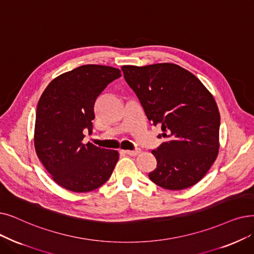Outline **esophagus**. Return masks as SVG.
<instances>
[{"label": "esophagus", "mask_w": 254, "mask_h": 254, "mask_svg": "<svg viewBox=\"0 0 254 254\" xmlns=\"http://www.w3.org/2000/svg\"><path fill=\"white\" fill-rule=\"evenodd\" d=\"M124 152L128 154V156H137V154H139L141 152V149L137 148L135 150H124Z\"/></svg>", "instance_id": "esophagus-1"}]
</instances>
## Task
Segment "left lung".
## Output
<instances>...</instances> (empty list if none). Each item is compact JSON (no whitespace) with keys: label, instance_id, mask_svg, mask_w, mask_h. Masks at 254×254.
I'll use <instances>...</instances> for the list:
<instances>
[{"label":"left lung","instance_id":"8db88e82","mask_svg":"<svg viewBox=\"0 0 254 254\" xmlns=\"http://www.w3.org/2000/svg\"><path fill=\"white\" fill-rule=\"evenodd\" d=\"M125 79L135 91L150 123L162 125L164 141L151 153L157 168L151 182L178 191L196 185L219 152L220 113L212 93L180 65H125Z\"/></svg>","mask_w":254,"mask_h":254}]
</instances>
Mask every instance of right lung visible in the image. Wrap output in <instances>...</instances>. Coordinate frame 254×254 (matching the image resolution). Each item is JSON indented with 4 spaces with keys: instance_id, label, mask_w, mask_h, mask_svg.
Masks as SVG:
<instances>
[{
    "instance_id": "1",
    "label": "right lung",
    "mask_w": 254,
    "mask_h": 254,
    "mask_svg": "<svg viewBox=\"0 0 254 254\" xmlns=\"http://www.w3.org/2000/svg\"><path fill=\"white\" fill-rule=\"evenodd\" d=\"M118 68L87 64L55 78L41 94L36 110L34 146L52 179L72 192H90L111 176L117 150L83 143L84 129L92 133L97 96L115 79Z\"/></svg>"
}]
</instances>
